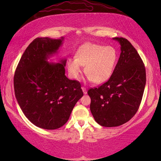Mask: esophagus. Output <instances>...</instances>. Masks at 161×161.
Listing matches in <instances>:
<instances>
[{
    "label": "esophagus",
    "mask_w": 161,
    "mask_h": 161,
    "mask_svg": "<svg viewBox=\"0 0 161 161\" xmlns=\"http://www.w3.org/2000/svg\"><path fill=\"white\" fill-rule=\"evenodd\" d=\"M82 92H83L84 94H86V93H87V91H86L85 87L82 86Z\"/></svg>",
    "instance_id": "obj_1"
}]
</instances>
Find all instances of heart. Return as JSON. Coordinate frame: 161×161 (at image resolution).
<instances>
[{
	"mask_svg": "<svg viewBox=\"0 0 161 161\" xmlns=\"http://www.w3.org/2000/svg\"><path fill=\"white\" fill-rule=\"evenodd\" d=\"M76 58L68 60L67 68L72 77L77 79L85 66V72L95 83H102L109 79L118 60L114 47L88 43L82 46L76 53Z\"/></svg>",
	"mask_w": 161,
	"mask_h": 161,
	"instance_id": "obj_1",
	"label": "heart"
}]
</instances>
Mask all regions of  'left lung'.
<instances>
[{"label": "left lung", "mask_w": 161, "mask_h": 161, "mask_svg": "<svg viewBox=\"0 0 161 161\" xmlns=\"http://www.w3.org/2000/svg\"><path fill=\"white\" fill-rule=\"evenodd\" d=\"M121 53L109 79L97 88L90 89V109L97 123L116 127L131 119L138 111L146 85V70L142 58L131 43L114 37Z\"/></svg>", "instance_id": "1"}]
</instances>
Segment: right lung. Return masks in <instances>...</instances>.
I'll use <instances>...</instances> for the list:
<instances>
[{
  "label": "right lung",
  "mask_w": 161,
  "mask_h": 161,
  "mask_svg": "<svg viewBox=\"0 0 161 161\" xmlns=\"http://www.w3.org/2000/svg\"><path fill=\"white\" fill-rule=\"evenodd\" d=\"M64 37H37L26 48L16 68L14 89L24 115L32 124L55 130L69 120L75 105L83 95L80 83L65 75L66 60L50 63Z\"/></svg>",
  "instance_id": "obj_1"
}]
</instances>
